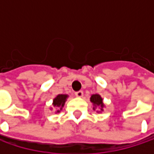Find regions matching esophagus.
I'll use <instances>...</instances> for the list:
<instances>
[{
    "label": "esophagus",
    "mask_w": 154,
    "mask_h": 154,
    "mask_svg": "<svg viewBox=\"0 0 154 154\" xmlns=\"http://www.w3.org/2000/svg\"><path fill=\"white\" fill-rule=\"evenodd\" d=\"M75 94H76V96L77 97H83V95H84V93H83V91H77L75 93Z\"/></svg>",
    "instance_id": "1"
}]
</instances>
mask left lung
Instances as JSON below:
<instances>
[{
    "instance_id": "left-lung-1",
    "label": "left lung",
    "mask_w": 154,
    "mask_h": 154,
    "mask_svg": "<svg viewBox=\"0 0 154 154\" xmlns=\"http://www.w3.org/2000/svg\"><path fill=\"white\" fill-rule=\"evenodd\" d=\"M90 101L94 104V109H95L96 107H99L100 109H101V111L103 110L104 104L103 103V98L101 97V95H99V94H93L91 96V98H90Z\"/></svg>"
}]
</instances>
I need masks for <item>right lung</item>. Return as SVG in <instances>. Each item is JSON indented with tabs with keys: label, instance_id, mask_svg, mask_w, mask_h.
Segmentation results:
<instances>
[{
	"label": "right lung",
	"instance_id": "1",
	"mask_svg": "<svg viewBox=\"0 0 154 154\" xmlns=\"http://www.w3.org/2000/svg\"><path fill=\"white\" fill-rule=\"evenodd\" d=\"M68 97H69L68 94H59V95H57L53 99V103H52L53 106L54 107H58L60 109L57 110V112H60L62 109V107L64 106L65 102H66V100H67Z\"/></svg>",
	"mask_w": 154,
	"mask_h": 154
}]
</instances>
